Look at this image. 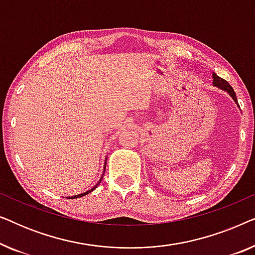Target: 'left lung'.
Returning a JSON list of instances; mask_svg holds the SVG:
<instances>
[{
    "label": "left lung",
    "instance_id": "1",
    "mask_svg": "<svg viewBox=\"0 0 255 255\" xmlns=\"http://www.w3.org/2000/svg\"><path fill=\"white\" fill-rule=\"evenodd\" d=\"M212 79H214V81H212V85H214L215 87H217V88L224 90V92L228 93L229 95L232 97V100L235 101L237 106H238V101H237V96H236L235 90H233L232 87L229 85V82L225 81L224 79L219 78V76H218L217 74H215V73H212ZM238 107H239V106H238ZM239 108H240V107H239Z\"/></svg>",
    "mask_w": 255,
    "mask_h": 255
}]
</instances>
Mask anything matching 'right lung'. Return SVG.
<instances>
[{
  "label": "right lung",
  "mask_w": 255,
  "mask_h": 255,
  "mask_svg": "<svg viewBox=\"0 0 255 255\" xmlns=\"http://www.w3.org/2000/svg\"><path fill=\"white\" fill-rule=\"evenodd\" d=\"M106 166H107V159H106V162H104V167H103V174H102V176H101V179L99 180V182H97L95 186H94L92 189H89V190H87V191H85V193H82V194H79V195H74V196H68V197H66V198H69V200H72V198H79V197H82V196H86V195H88L89 193H92L93 190H95L96 188H97V186H100V183H101V181H102V179H103V175H104V172H106Z\"/></svg>",
  "instance_id": "1"
}]
</instances>
